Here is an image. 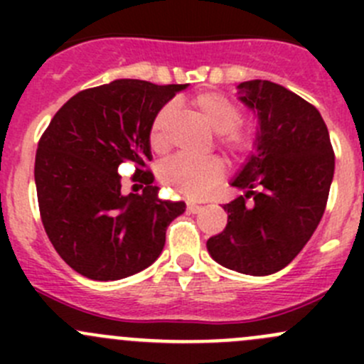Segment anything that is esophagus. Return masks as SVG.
<instances>
[{"label": "esophagus", "instance_id": "esophagus-1", "mask_svg": "<svg viewBox=\"0 0 364 364\" xmlns=\"http://www.w3.org/2000/svg\"><path fill=\"white\" fill-rule=\"evenodd\" d=\"M200 205L196 204V203H186V211L188 213H199L200 211Z\"/></svg>", "mask_w": 364, "mask_h": 364}]
</instances>
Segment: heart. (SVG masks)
<instances>
[{"mask_svg":"<svg viewBox=\"0 0 364 364\" xmlns=\"http://www.w3.org/2000/svg\"><path fill=\"white\" fill-rule=\"evenodd\" d=\"M190 107L213 134L218 135L216 144L227 156L243 159L255 149V134L252 128L241 127V107L229 97L216 91H203L190 98ZM174 116V105L165 104L149 124V146L159 155L171 148ZM222 176L223 165L216 159L193 161L174 156L159 167L160 181L188 199H203L218 185Z\"/></svg>","mask_w":364,"mask_h":364,"instance_id":"b5f03b06","label":"heart"}]
</instances>
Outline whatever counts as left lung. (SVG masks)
<instances>
[{"mask_svg": "<svg viewBox=\"0 0 364 364\" xmlns=\"http://www.w3.org/2000/svg\"><path fill=\"white\" fill-rule=\"evenodd\" d=\"M237 98L259 121L255 149L230 183L243 196L223 204L225 229L205 247L227 269L266 277L291 264L317 229L335 153L321 112L287 87L248 80Z\"/></svg>", "mask_w": 364, "mask_h": 364, "instance_id": "left-lung-1", "label": "left lung"}]
</instances>
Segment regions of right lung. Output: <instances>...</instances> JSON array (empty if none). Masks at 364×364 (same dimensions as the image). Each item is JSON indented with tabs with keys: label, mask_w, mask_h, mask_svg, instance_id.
<instances>
[{
	"label": "right lung",
	"mask_w": 364,
	"mask_h": 364,
	"mask_svg": "<svg viewBox=\"0 0 364 364\" xmlns=\"http://www.w3.org/2000/svg\"><path fill=\"white\" fill-rule=\"evenodd\" d=\"M188 84L117 79L72 97L38 142L35 185L40 216L61 259L82 277L121 280L151 266L165 245L168 223L185 203L159 199L149 124L160 107ZM136 164L141 196L120 193L117 167Z\"/></svg>",
	"instance_id": "obj_1"
}]
</instances>
